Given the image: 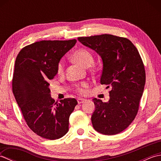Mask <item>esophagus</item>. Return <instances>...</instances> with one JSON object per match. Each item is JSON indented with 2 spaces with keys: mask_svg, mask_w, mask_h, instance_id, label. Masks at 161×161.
Masks as SVG:
<instances>
[{
  "mask_svg": "<svg viewBox=\"0 0 161 161\" xmlns=\"http://www.w3.org/2000/svg\"><path fill=\"white\" fill-rule=\"evenodd\" d=\"M86 101V100H85V99H83V98H78L77 99V102H78L79 104H82Z\"/></svg>",
  "mask_w": 161,
  "mask_h": 161,
  "instance_id": "obj_1",
  "label": "esophagus"
}]
</instances>
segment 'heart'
<instances>
[{"label": "heart", "instance_id": "heart-1", "mask_svg": "<svg viewBox=\"0 0 161 161\" xmlns=\"http://www.w3.org/2000/svg\"><path fill=\"white\" fill-rule=\"evenodd\" d=\"M72 59L75 62L81 65L84 67L92 66L94 62L93 54L91 51L84 47L77 49L75 50L72 55ZM57 73L61 75L64 71V63L63 60H60L57 64ZM88 85L86 82H83L80 84H77L75 86V91L80 94H84L86 92V88Z\"/></svg>", "mask_w": 161, "mask_h": 161}]
</instances>
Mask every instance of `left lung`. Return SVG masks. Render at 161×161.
Here are the masks:
<instances>
[{"mask_svg":"<svg viewBox=\"0 0 161 161\" xmlns=\"http://www.w3.org/2000/svg\"><path fill=\"white\" fill-rule=\"evenodd\" d=\"M103 61L101 84L111 87L108 102L94 98L93 128L104 135L124 131L135 119L145 84V70L136 46L125 37L101 35L78 37Z\"/></svg>","mask_w":161,"mask_h":161,"instance_id":"8db88e82","label":"left lung"}]
</instances>
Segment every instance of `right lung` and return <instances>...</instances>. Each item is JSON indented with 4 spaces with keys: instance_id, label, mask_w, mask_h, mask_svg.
<instances>
[{
    "instance_id": "obj_1",
    "label": "right lung",
    "mask_w": 161,
    "mask_h": 161,
    "mask_svg": "<svg viewBox=\"0 0 161 161\" xmlns=\"http://www.w3.org/2000/svg\"><path fill=\"white\" fill-rule=\"evenodd\" d=\"M77 42L41 41L24 47L15 61L12 91L27 125L36 134L59 139L68 131L69 117L77 102L65 98L59 103L50 96L49 80L57 73L61 58Z\"/></svg>"
}]
</instances>
